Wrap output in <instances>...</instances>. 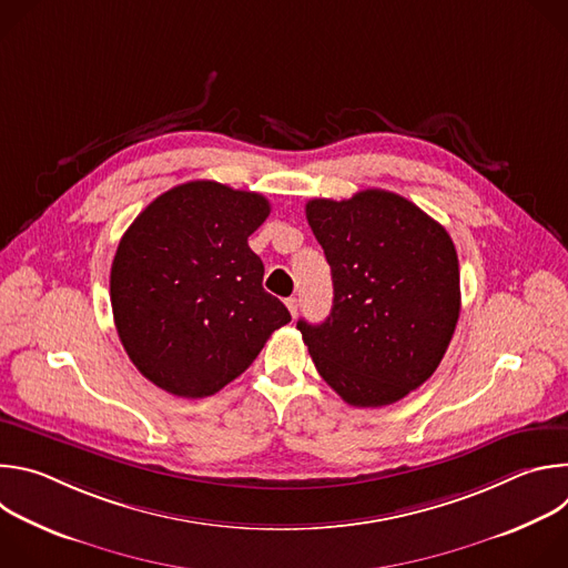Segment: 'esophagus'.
<instances>
[{
    "label": "esophagus",
    "mask_w": 568,
    "mask_h": 568,
    "mask_svg": "<svg viewBox=\"0 0 568 568\" xmlns=\"http://www.w3.org/2000/svg\"><path fill=\"white\" fill-rule=\"evenodd\" d=\"M285 305H287V310H290V314L292 316H296V312H298V301L294 298V296H290L287 301H285Z\"/></svg>",
    "instance_id": "esophagus-1"
}]
</instances>
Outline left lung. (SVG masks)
<instances>
[{"instance_id":"obj_1","label":"left lung","mask_w":568,"mask_h":568,"mask_svg":"<svg viewBox=\"0 0 568 568\" xmlns=\"http://www.w3.org/2000/svg\"><path fill=\"white\" fill-rule=\"evenodd\" d=\"M305 217L333 274L328 318L296 328L318 375L353 407H384L438 368L460 312L456 247L402 195L368 189L310 200Z\"/></svg>"}]
</instances>
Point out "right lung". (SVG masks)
Instances as JSON below:
<instances>
[{
	"instance_id": "right-lung-1",
	"label": "right lung",
	"mask_w": 568,
	"mask_h": 568,
	"mask_svg": "<svg viewBox=\"0 0 568 568\" xmlns=\"http://www.w3.org/2000/svg\"><path fill=\"white\" fill-rule=\"evenodd\" d=\"M267 215L261 193L197 180L159 195L123 233L110 274L116 333L159 388L217 393L292 321L247 242Z\"/></svg>"
}]
</instances>
